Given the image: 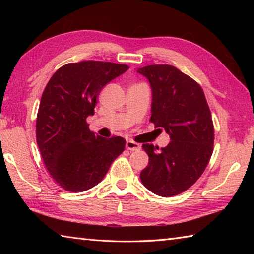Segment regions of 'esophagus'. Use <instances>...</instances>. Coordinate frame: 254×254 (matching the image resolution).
I'll return each mask as SVG.
<instances>
[{"mask_svg":"<svg viewBox=\"0 0 254 254\" xmlns=\"http://www.w3.org/2000/svg\"><path fill=\"white\" fill-rule=\"evenodd\" d=\"M126 147L127 150H138L139 148H141V146H139V144L133 142V141H127V144H126Z\"/></svg>","mask_w":254,"mask_h":254,"instance_id":"1","label":"esophagus"}]
</instances>
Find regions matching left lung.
I'll return each instance as SVG.
<instances>
[{
    "label": "left lung",
    "mask_w": 254,
    "mask_h": 254,
    "mask_svg": "<svg viewBox=\"0 0 254 254\" xmlns=\"http://www.w3.org/2000/svg\"><path fill=\"white\" fill-rule=\"evenodd\" d=\"M152 87L155 127L169 134L166 147L143 144L148 165L139 178L159 196H175L202 176L214 148V126L204 91L195 80L168 64L137 69Z\"/></svg>",
    "instance_id": "1"
}]
</instances>
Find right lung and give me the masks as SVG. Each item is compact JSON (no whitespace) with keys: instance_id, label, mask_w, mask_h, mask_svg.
<instances>
[{"instance_id":"1","label":"right lung","mask_w":254,"mask_h":254,"mask_svg":"<svg viewBox=\"0 0 254 254\" xmlns=\"http://www.w3.org/2000/svg\"><path fill=\"white\" fill-rule=\"evenodd\" d=\"M128 66L102 61L68 63L52 75L42 93L36 137L50 176L64 190L83 192L104 179L126 141L104 138L86 122L104 86Z\"/></svg>"}]
</instances>
